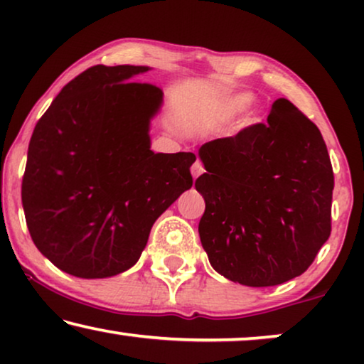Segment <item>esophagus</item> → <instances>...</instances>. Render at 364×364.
I'll list each match as a JSON object with an SVG mask.
<instances>
[{
  "label": "esophagus",
  "mask_w": 364,
  "mask_h": 364,
  "mask_svg": "<svg viewBox=\"0 0 364 364\" xmlns=\"http://www.w3.org/2000/svg\"><path fill=\"white\" fill-rule=\"evenodd\" d=\"M191 172H192V177H193V178H197L198 176H202V172H203L202 162H200V161L193 162V166L191 167Z\"/></svg>",
  "instance_id": "1"
}]
</instances>
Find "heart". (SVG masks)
<instances>
[{
  "label": "heart",
  "instance_id": "1",
  "mask_svg": "<svg viewBox=\"0 0 364 364\" xmlns=\"http://www.w3.org/2000/svg\"><path fill=\"white\" fill-rule=\"evenodd\" d=\"M252 102V94H238V96H233L228 99V101H225V104H223L220 112L223 114V116H232V114H235L238 111H243L248 104ZM253 112L248 114V116L245 117V121H243V126H247V124H252L253 121Z\"/></svg>",
  "mask_w": 364,
  "mask_h": 364
}]
</instances>
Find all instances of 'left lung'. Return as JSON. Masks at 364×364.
I'll use <instances>...</instances> for the list:
<instances>
[{
    "instance_id": "obj_1",
    "label": "left lung",
    "mask_w": 364,
    "mask_h": 364,
    "mask_svg": "<svg viewBox=\"0 0 364 364\" xmlns=\"http://www.w3.org/2000/svg\"><path fill=\"white\" fill-rule=\"evenodd\" d=\"M198 235L213 270L247 287L300 277L331 233L335 177L320 129L288 99L267 122L198 149Z\"/></svg>"
}]
</instances>
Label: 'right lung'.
I'll list each match as a JSON object with an SVG mask.
<instances>
[{
	"label": "right lung",
	"instance_id": "1",
	"mask_svg": "<svg viewBox=\"0 0 364 364\" xmlns=\"http://www.w3.org/2000/svg\"><path fill=\"white\" fill-rule=\"evenodd\" d=\"M147 66H92L34 127L21 198L38 250L59 270L107 278L134 267L154 222L192 187L196 154H154L164 92Z\"/></svg>",
	"mask_w": 364,
	"mask_h": 364
}]
</instances>
